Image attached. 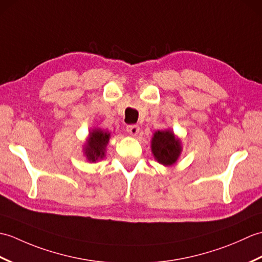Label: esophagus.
I'll return each mask as SVG.
<instances>
[{"instance_id":"34e87169","label":"esophagus","mask_w":262,"mask_h":262,"mask_svg":"<svg viewBox=\"0 0 262 262\" xmlns=\"http://www.w3.org/2000/svg\"><path fill=\"white\" fill-rule=\"evenodd\" d=\"M126 129L130 135L136 136L138 133H140V126H138V125H128L126 127Z\"/></svg>"}]
</instances>
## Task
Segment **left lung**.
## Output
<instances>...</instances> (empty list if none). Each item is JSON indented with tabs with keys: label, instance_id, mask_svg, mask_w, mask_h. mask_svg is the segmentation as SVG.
Instances as JSON below:
<instances>
[{
	"label": "left lung",
	"instance_id": "left-lung-1",
	"mask_svg": "<svg viewBox=\"0 0 262 262\" xmlns=\"http://www.w3.org/2000/svg\"><path fill=\"white\" fill-rule=\"evenodd\" d=\"M151 151L160 164L171 166L177 163L181 155V140L170 128L158 130L154 133L151 140Z\"/></svg>",
	"mask_w": 262,
	"mask_h": 262
}]
</instances>
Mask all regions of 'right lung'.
Here are the masks:
<instances>
[{"label":"right lung","instance_id":"1","mask_svg":"<svg viewBox=\"0 0 262 262\" xmlns=\"http://www.w3.org/2000/svg\"><path fill=\"white\" fill-rule=\"evenodd\" d=\"M110 137L111 133L101 128H93L89 132L86 142L83 145V154L89 162L96 163L97 161L104 159Z\"/></svg>","mask_w":262,"mask_h":262}]
</instances>
